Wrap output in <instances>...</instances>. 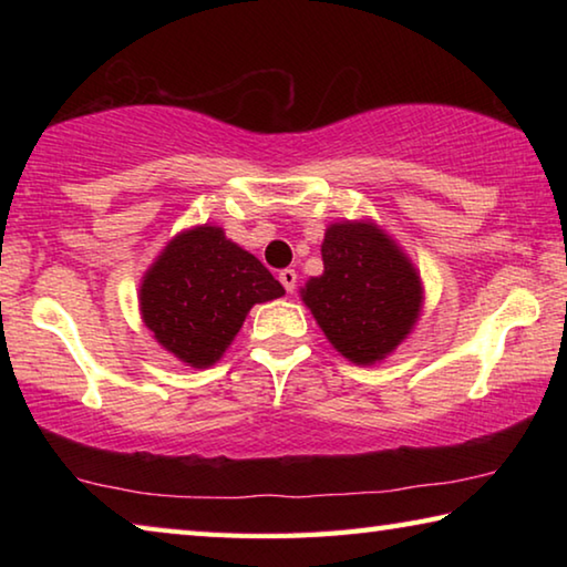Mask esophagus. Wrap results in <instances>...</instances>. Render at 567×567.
I'll return each mask as SVG.
<instances>
[{
  "label": "esophagus",
  "mask_w": 567,
  "mask_h": 567,
  "mask_svg": "<svg viewBox=\"0 0 567 567\" xmlns=\"http://www.w3.org/2000/svg\"><path fill=\"white\" fill-rule=\"evenodd\" d=\"M280 282H282V287L287 292H295V287H297V272L295 270H282L280 272Z\"/></svg>",
  "instance_id": "34e87169"
}]
</instances>
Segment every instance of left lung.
Segmentation results:
<instances>
[{
	"mask_svg": "<svg viewBox=\"0 0 567 567\" xmlns=\"http://www.w3.org/2000/svg\"><path fill=\"white\" fill-rule=\"evenodd\" d=\"M322 262L324 272L305 285V305L344 358L358 364L382 360L417 320L415 267L388 235L364 223L330 225Z\"/></svg>",
	"mask_w": 567,
	"mask_h": 567,
	"instance_id": "8db88e82",
	"label": "left lung"
}]
</instances>
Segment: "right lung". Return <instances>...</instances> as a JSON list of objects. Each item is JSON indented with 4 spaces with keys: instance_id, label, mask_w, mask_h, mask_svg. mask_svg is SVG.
<instances>
[{
    "instance_id": "obj_1",
    "label": "right lung",
    "mask_w": 567,
    "mask_h": 567,
    "mask_svg": "<svg viewBox=\"0 0 567 567\" xmlns=\"http://www.w3.org/2000/svg\"><path fill=\"white\" fill-rule=\"evenodd\" d=\"M285 295L270 270L219 227H195L165 247L140 290L142 320L192 368L217 362L249 307Z\"/></svg>"
}]
</instances>
